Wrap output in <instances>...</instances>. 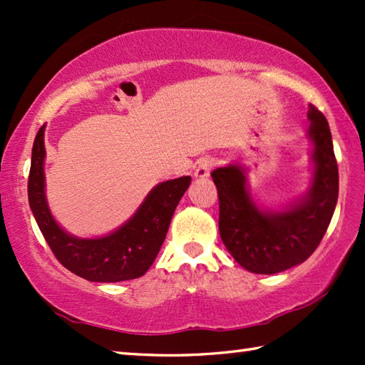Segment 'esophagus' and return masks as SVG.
Masks as SVG:
<instances>
[{"mask_svg":"<svg viewBox=\"0 0 365 365\" xmlns=\"http://www.w3.org/2000/svg\"><path fill=\"white\" fill-rule=\"evenodd\" d=\"M212 167H214V159H211V158L200 159L198 160V165L195 168V173H193V176H195V180H206V178L210 176Z\"/></svg>","mask_w":365,"mask_h":365,"instance_id":"esophagus-1","label":"esophagus"}]
</instances>
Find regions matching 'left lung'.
<instances>
[{
  "mask_svg": "<svg viewBox=\"0 0 365 365\" xmlns=\"http://www.w3.org/2000/svg\"><path fill=\"white\" fill-rule=\"evenodd\" d=\"M307 138L312 178L307 192L280 207L257 203L250 195L247 168L228 163L211 173L219 193V233L244 269L277 274L314 254L329 227L339 197V170L329 124L309 106Z\"/></svg>",
  "mask_w": 365,
  "mask_h": 365,
  "instance_id": "8db88e82",
  "label": "left lung"
}]
</instances>
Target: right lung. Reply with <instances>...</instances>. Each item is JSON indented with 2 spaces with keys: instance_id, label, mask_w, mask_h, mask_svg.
Returning <instances> with one entry per match:
<instances>
[{
  "instance_id": "right-lung-1",
  "label": "right lung",
  "mask_w": 365,
  "mask_h": 365,
  "mask_svg": "<svg viewBox=\"0 0 365 365\" xmlns=\"http://www.w3.org/2000/svg\"><path fill=\"white\" fill-rule=\"evenodd\" d=\"M42 125L31 153L28 200L34 219L58 262L89 282H123L141 277L158 257L170 222L190 176L176 178L155 185L130 219L113 232L98 237H78L58 224L46 195V143Z\"/></svg>"
}]
</instances>
